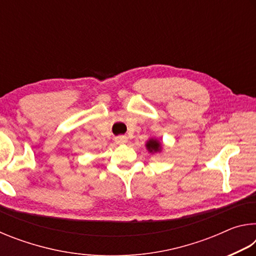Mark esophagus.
<instances>
[{
    "label": "esophagus",
    "instance_id": "34e87169",
    "mask_svg": "<svg viewBox=\"0 0 256 256\" xmlns=\"http://www.w3.org/2000/svg\"><path fill=\"white\" fill-rule=\"evenodd\" d=\"M115 141L118 142V144H126L128 138L124 136H116L115 138Z\"/></svg>",
    "mask_w": 256,
    "mask_h": 256
}]
</instances>
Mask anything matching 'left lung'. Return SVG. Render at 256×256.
<instances>
[{"label":"left lung","instance_id":"obj_1","mask_svg":"<svg viewBox=\"0 0 256 256\" xmlns=\"http://www.w3.org/2000/svg\"><path fill=\"white\" fill-rule=\"evenodd\" d=\"M146 148L150 151V152H157V151H160V144L157 140H154V138H151L150 141H148V144H146Z\"/></svg>","mask_w":256,"mask_h":256}]
</instances>
